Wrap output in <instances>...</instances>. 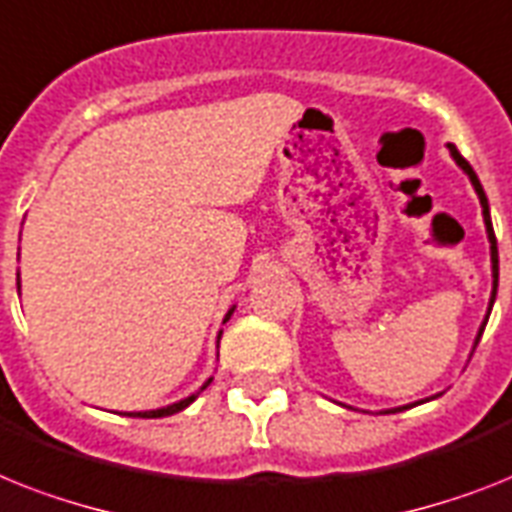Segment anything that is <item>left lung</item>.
I'll use <instances>...</instances> for the list:
<instances>
[{
  "mask_svg": "<svg viewBox=\"0 0 512 512\" xmlns=\"http://www.w3.org/2000/svg\"><path fill=\"white\" fill-rule=\"evenodd\" d=\"M450 147V155L452 160L458 162L460 168H463V173L468 178H471L473 189H476V194H479V202H481V213H484V226H486V236H489V249H492V297H489V310H486V318L484 323H481L479 328V336H476V344H479L481 334H484V326L486 321H489V313H492V305H494V297H497V281H500V255H497V239H494V228H492V218H489V202H486V194H484V186H481L479 176L473 173V168L468 165V160H465L463 155L458 152V147L455 144H447ZM434 400V397H431ZM397 410H402V407H394V410H384V413H397Z\"/></svg>",
  "mask_w": 512,
  "mask_h": 512,
  "instance_id": "left-lung-1",
  "label": "left lung"
}]
</instances>
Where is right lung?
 Wrapping results in <instances>:
<instances>
[{"label":"right lung","mask_w":512,"mask_h":512,"mask_svg":"<svg viewBox=\"0 0 512 512\" xmlns=\"http://www.w3.org/2000/svg\"><path fill=\"white\" fill-rule=\"evenodd\" d=\"M18 289H20V278H18ZM231 313H234V307H231V310H228V313H226V321H228V318H231ZM226 321H223V323H226ZM218 339H220V334H218ZM210 381H213V378H207L205 384L199 386V392H205L207 386H210ZM199 392L189 394V397H186V400H178V402H173V405H168V407H160V410H139V413H123V415H134V418H165V415L181 413V410H184V407H189L191 402L197 400Z\"/></svg>","instance_id":"obj_1"}]
</instances>
